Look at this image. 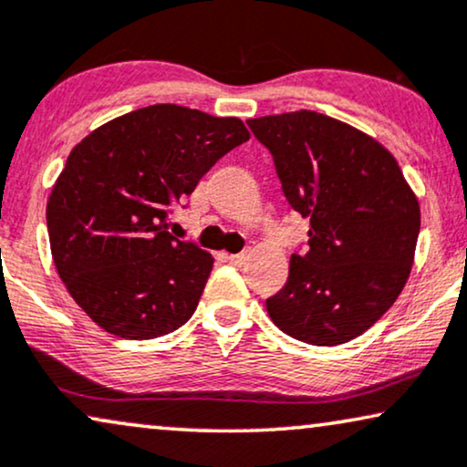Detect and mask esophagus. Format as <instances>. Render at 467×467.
<instances>
[{
	"mask_svg": "<svg viewBox=\"0 0 467 467\" xmlns=\"http://www.w3.org/2000/svg\"><path fill=\"white\" fill-rule=\"evenodd\" d=\"M223 258L233 265H244L247 261V254L245 252L244 254H223Z\"/></svg>",
	"mask_w": 467,
	"mask_h": 467,
	"instance_id": "1",
	"label": "esophagus"
}]
</instances>
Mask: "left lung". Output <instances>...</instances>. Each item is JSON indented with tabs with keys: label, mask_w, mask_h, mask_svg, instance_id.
Listing matches in <instances>:
<instances>
[{
	"label": "left lung",
	"mask_w": 467,
	"mask_h": 467,
	"mask_svg": "<svg viewBox=\"0 0 467 467\" xmlns=\"http://www.w3.org/2000/svg\"><path fill=\"white\" fill-rule=\"evenodd\" d=\"M288 204L310 220L306 254L267 299L293 338L334 347L358 338L397 302L411 274L420 204L397 159L368 133L310 109L252 118Z\"/></svg>",
	"instance_id": "8db88e82"
}]
</instances>
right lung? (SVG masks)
<instances>
[{"instance_id":"1","label":"right lung","mask_w":467,"mask_h":467,"mask_svg":"<svg viewBox=\"0 0 467 467\" xmlns=\"http://www.w3.org/2000/svg\"><path fill=\"white\" fill-rule=\"evenodd\" d=\"M250 140L239 118L149 105L105 122L70 150L47 200L51 256L77 306L127 340L190 321L213 256L168 233V206Z\"/></svg>"}]
</instances>
